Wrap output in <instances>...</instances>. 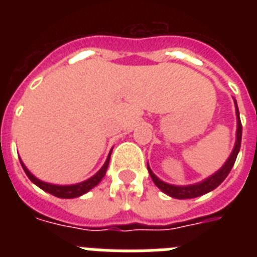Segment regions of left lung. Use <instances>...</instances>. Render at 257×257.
<instances>
[{
    "label": "left lung",
    "instance_id": "left-lung-1",
    "mask_svg": "<svg viewBox=\"0 0 257 257\" xmlns=\"http://www.w3.org/2000/svg\"><path fill=\"white\" fill-rule=\"evenodd\" d=\"M236 117H237V131H236V143L235 147H233V151H232L231 156L228 157V160L225 161V164L219 169V171L213 173L212 176H209L208 179L203 180L197 184H192V185H184V187H179V185H172V184L164 183L163 180H160L155 173L152 172V169L149 168L148 165V172L151 177H152L153 183L156 184V187H159L161 191L167 193L171 197H175V199H193V197H199V196H203L208 192L213 191L215 188H217L220 184L223 183L225 177L228 176V173L231 172L232 167L235 164L236 157H237V153L240 151V145H241V131H243V126H241V121H240V114H239V108H237V104H236Z\"/></svg>",
    "mask_w": 257,
    "mask_h": 257
}]
</instances>
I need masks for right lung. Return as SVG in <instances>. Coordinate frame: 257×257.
<instances>
[{
    "label": "right lung",
    "mask_w": 257,
    "mask_h": 257,
    "mask_svg": "<svg viewBox=\"0 0 257 257\" xmlns=\"http://www.w3.org/2000/svg\"><path fill=\"white\" fill-rule=\"evenodd\" d=\"M112 153V151H110ZM110 153L108 155V159L105 161V164L102 165V168L100 171L97 172L96 175H93L90 179L85 180V181H82V183H78V184H72V185H56V184H49V183H45V181H41V180H38L36 176H33L32 173L29 172V169L26 168L24 163L21 161V165L24 171H25L26 176L29 177L30 181H33L37 187H40L42 191L48 192L50 195L56 196V197H60V199H74V197H78V196H82L84 193L89 192L92 188H94L97 184L100 183L102 177L105 176L106 173V169H108V165H109V160H110Z\"/></svg>",
    "instance_id": "right-lung-1"
}]
</instances>
